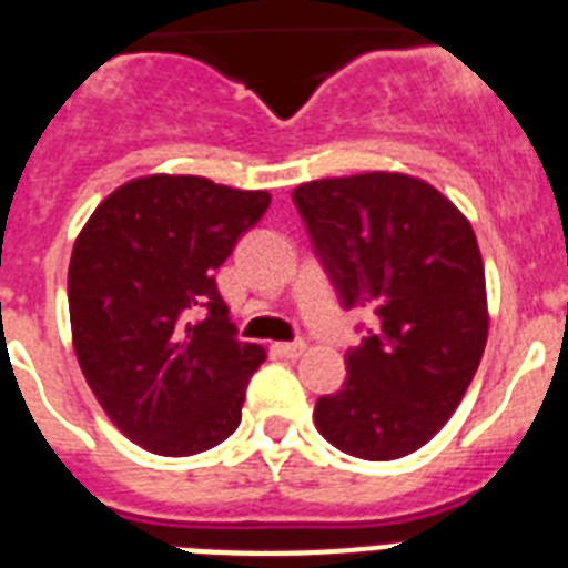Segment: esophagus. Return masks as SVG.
<instances>
[{"instance_id": "34e87169", "label": "esophagus", "mask_w": 568, "mask_h": 568, "mask_svg": "<svg viewBox=\"0 0 568 568\" xmlns=\"http://www.w3.org/2000/svg\"><path fill=\"white\" fill-rule=\"evenodd\" d=\"M303 348H306V342L303 339H294V342H276L274 352L280 354V357H301Z\"/></svg>"}]
</instances>
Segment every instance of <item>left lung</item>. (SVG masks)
I'll return each instance as SVG.
<instances>
[{"label": "left lung", "mask_w": 568, "mask_h": 568, "mask_svg": "<svg viewBox=\"0 0 568 568\" xmlns=\"http://www.w3.org/2000/svg\"><path fill=\"white\" fill-rule=\"evenodd\" d=\"M292 199L342 306L378 315L345 354L342 389L315 402V426L348 456H408L458 408L486 352L474 229L444 193L399 172L310 181Z\"/></svg>", "instance_id": "obj_1"}]
</instances>
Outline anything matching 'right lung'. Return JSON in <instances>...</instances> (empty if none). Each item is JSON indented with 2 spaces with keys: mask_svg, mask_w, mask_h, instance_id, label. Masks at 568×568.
Listing matches in <instances>:
<instances>
[{
  "mask_svg": "<svg viewBox=\"0 0 568 568\" xmlns=\"http://www.w3.org/2000/svg\"><path fill=\"white\" fill-rule=\"evenodd\" d=\"M267 205L265 190L149 175L103 199L73 244V352L101 408L149 453L196 456L241 423L265 348L237 339L214 274Z\"/></svg>",
  "mask_w": 568,
  "mask_h": 568,
  "instance_id": "1",
  "label": "right lung"
}]
</instances>
